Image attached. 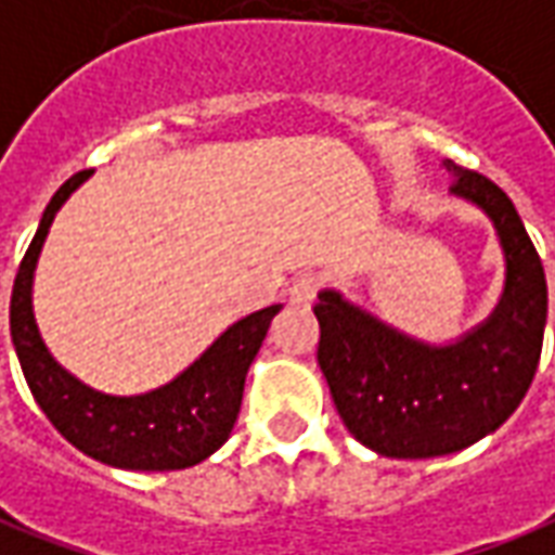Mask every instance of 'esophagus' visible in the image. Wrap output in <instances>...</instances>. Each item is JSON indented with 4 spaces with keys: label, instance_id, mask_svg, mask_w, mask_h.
Wrapping results in <instances>:
<instances>
[{
    "label": "esophagus",
    "instance_id": "1",
    "mask_svg": "<svg viewBox=\"0 0 555 555\" xmlns=\"http://www.w3.org/2000/svg\"><path fill=\"white\" fill-rule=\"evenodd\" d=\"M318 288H321L318 276L306 273V276L297 279V282L288 288V302L291 306H312L314 297H318Z\"/></svg>",
    "mask_w": 555,
    "mask_h": 555
}]
</instances>
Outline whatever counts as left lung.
Returning <instances> with one entry per match:
<instances>
[{"label": "left lung", "mask_w": 555, "mask_h": 555, "mask_svg": "<svg viewBox=\"0 0 555 555\" xmlns=\"http://www.w3.org/2000/svg\"><path fill=\"white\" fill-rule=\"evenodd\" d=\"M452 195L481 207L505 255V288L488 321L449 345L401 333L338 291L318 294V365L345 428L386 457H440L500 428L535 377L547 324V279L512 198L442 159Z\"/></svg>", "instance_id": "left-lung-1"}]
</instances>
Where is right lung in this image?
I'll return each mask as SVG.
<instances>
[{"label": "right lung", "instance_id": "1", "mask_svg": "<svg viewBox=\"0 0 555 555\" xmlns=\"http://www.w3.org/2000/svg\"><path fill=\"white\" fill-rule=\"evenodd\" d=\"M67 178L43 210L11 291V341L31 396L53 428L79 452L118 469L166 473L205 461L229 440L243 401L246 372L282 306H267L231 324L175 380L142 396H106L53 360L31 312V279L59 207L89 181Z\"/></svg>", "mask_w": 555, "mask_h": 555}]
</instances>
